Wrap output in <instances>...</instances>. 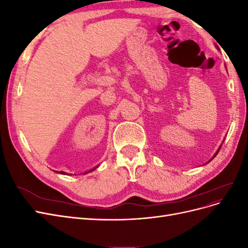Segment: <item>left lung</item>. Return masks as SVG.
<instances>
[{
    "instance_id": "obj_1",
    "label": "left lung",
    "mask_w": 248,
    "mask_h": 248,
    "mask_svg": "<svg viewBox=\"0 0 248 248\" xmlns=\"http://www.w3.org/2000/svg\"><path fill=\"white\" fill-rule=\"evenodd\" d=\"M221 146H222V144H221V145H220V147H219V148H218V150H217V152H216V153H215V155H214V156H213V157H212V159H213V158H214V157H215V156H216V155H217V154H218V152H219V150H220V148H221ZM212 159H210V160H209V161H208V162H210V161H211V160H212Z\"/></svg>"
}]
</instances>
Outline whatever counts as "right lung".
Wrapping results in <instances>:
<instances>
[{
	"label": "right lung",
	"instance_id": "add662e5",
	"mask_svg": "<svg viewBox=\"0 0 248 248\" xmlns=\"http://www.w3.org/2000/svg\"><path fill=\"white\" fill-rule=\"evenodd\" d=\"M96 170V168H94L93 170H90L89 171H92V170ZM89 171H87V172H89ZM56 172H59V174H62V175H68V174H67V172L66 171H58V170H56ZM87 172H84V174H87Z\"/></svg>",
	"mask_w": 248,
	"mask_h": 248
}]
</instances>
